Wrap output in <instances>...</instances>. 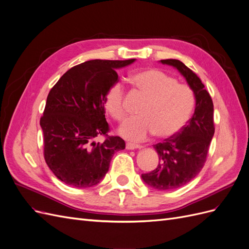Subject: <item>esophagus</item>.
Masks as SVG:
<instances>
[{
	"label": "esophagus",
	"instance_id": "34e87169",
	"mask_svg": "<svg viewBox=\"0 0 249 249\" xmlns=\"http://www.w3.org/2000/svg\"><path fill=\"white\" fill-rule=\"evenodd\" d=\"M142 146L138 145V143H133V142H127L126 143V149L128 150H135V149H142Z\"/></svg>",
	"mask_w": 249,
	"mask_h": 249
}]
</instances>
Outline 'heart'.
<instances>
[{
  "label": "heart",
  "instance_id": "b5f03b06",
  "mask_svg": "<svg viewBox=\"0 0 249 249\" xmlns=\"http://www.w3.org/2000/svg\"><path fill=\"white\" fill-rule=\"evenodd\" d=\"M136 89L148 99L139 109V117L129 118L120 127L119 133L126 140L141 142L155 133L159 139H168L181 131L195 107V94L186 85L158 69H145L131 76ZM108 114L116 121H122L124 89L122 84L111 85L104 97Z\"/></svg>",
  "mask_w": 249,
  "mask_h": 249
}]
</instances>
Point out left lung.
Listing matches in <instances>:
<instances>
[{
    "mask_svg": "<svg viewBox=\"0 0 249 249\" xmlns=\"http://www.w3.org/2000/svg\"><path fill=\"white\" fill-rule=\"evenodd\" d=\"M160 62L180 72L196 98L195 114L187 125L172 138L154 145L159 163L154 171L142 175L147 185L165 191L186 185L198 175L206 162L215 128L213 101L199 77L179 60L167 59Z\"/></svg>",
    "mask_w": 249,
    "mask_h": 249,
    "instance_id": "left-lung-1",
    "label": "left lung"
}]
</instances>
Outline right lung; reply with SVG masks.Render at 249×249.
Here are the masks:
<instances>
[{
    "mask_svg": "<svg viewBox=\"0 0 249 249\" xmlns=\"http://www.w3.org/2000/svg\"><path fill=\"white\" fill-rule=\"evenodd\" d=\"M134 61H87L69 69L50 91L40 119L44 158L55 177L67 185L88 188L98 184L108 172L113 155L125 149L120 136H107L104 97L118 83L116 69ZM99 135H106V141L95 143Z\"/></svg>",
    "mask_w": 249,
    "mask_h": 249,
    "instance_id": "1",
    "label": "right lung"
}]
</instances>
